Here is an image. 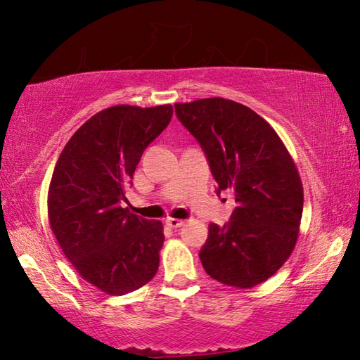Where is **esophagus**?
<instances>
[{"instance_id": "34e87169", "label": "esophagus", "mask_w": 360, "mask_h": 360, "mask_svg": "<svg viewBox=\"0 0 360 360\" xmlns=\"http://www.w3.org/2000/svg\"><path fill=\"white\" fill-rule=\"evenodd\" d=\"M167 225H168V227H172V229H179V227H182V225H184V221H181V219H174V217H168Z\"/></svg>"}]
</instances>
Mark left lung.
I'll return each instance as SVG.
<instances>
[{
    "instance_id": "obj_1",
    "label": "left lung",
    "mask_w": 360,
    "mask_h": 360,
    "mask_svg": "<svg viewBox=\"0 0 360 360\" xmlns=\"http://www.w3.org/2000/svg\"><path fill=\"white\" fill-rule=\"evenodd\" d=\"M174 109L202 146L217 195L227 191L236 203L229 224H210L200 260L216 281L251 289L294 251L303 211L300 174L278 133L248 106L203 98Z\"/></svg>"
}]
</instances>
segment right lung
Here are the masks:
<instances>
[{
  "instance_id": "1",
  "label": "right lung",
  "mask_w": 360,
  "mask_h": 360,
  "mask_svg": "<svg viewBox=\"0 0 360 360\" xmlns=\"http://www.w3.org/2000/svg\"><path fill=\"white\" fill-rule=\"evenodd\" d=\"M172 115V105L103 109L71 136L53 169L51 229L79 275L109 295L143 288L158 270L162 222L120 205L144 149Z\"/></svg>"
}]
</instances>
